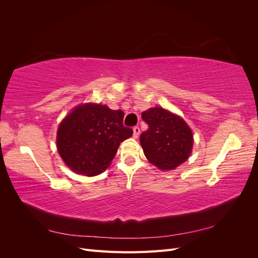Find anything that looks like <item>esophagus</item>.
I'll return each mask as SVG.
<instances>
[{
    "instance_id": "esophagus-1",
    "label": "esophagus",
    "mask_w": 258,
    "mask_h": 258,
    "mask_svg": "<svg viewBox=\"0 0 258 258\" xmlns=\"http://www.w3.org/2000/svg\"><path fill=\"white\" fill-rule=\"evenodd\" d=\"M139 135H140V128L138 126H136V127H134V138L137 139L139 137Z\"/></svg>"
}]
</instances>
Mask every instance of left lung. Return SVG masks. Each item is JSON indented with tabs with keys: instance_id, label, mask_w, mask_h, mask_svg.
<instances>
[{
	"instance_id": "obj_1",
	"label": "left lung",
	"mask_w": 258,
	"mask_h": 258,
	"mask_svg": "<svg viewBox=\"0 0 258 258\" xmlns=\"http://www.w3.org/2000/svg\"><path fill=\"white\" fill-rule=\"evenodd\" d=\"M148 129L140 136L144 155L161 170L175 169L189 157L192 148L190 128L181 118L162 107L142 113Z\"/></svg>"
}]
</instances>
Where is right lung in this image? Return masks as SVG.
<instances>
[{
    "instance_id": "right-lung-1",
    "label": "right lung",
    "mask_w": 258,
    "mask_h": 258,
    "mask_svg": "<svg viewBox=\"0 0 258 258\" xmlns=\"http://www.w3.org/2000/svg\"><path fill=\"white\" fill-rule=\"evenodd\" d=\"M124 113L106 105L77 106L61 121L57 147L61 158L74 172L88 176L104 171L117 148L130 138L134 130L122 123Z\"/></svg>"
}]
</instances>
